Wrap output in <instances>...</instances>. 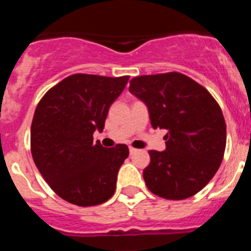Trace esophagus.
<instances>
[{"instance_id":"1","label":"esophagus","mask_w":251,"mask_h":251,"mask_svg":"<svg viewBox=\"0 0 251 251\" xmlns=\"http://www.w3.org/2000/svg\"><path fill=\"white\" fill-rule=\"evenodd\" d=\"M137 152V150L136 148H133V147H129V153L130 154H134V153Z\"/></svg>"}]
</instances>
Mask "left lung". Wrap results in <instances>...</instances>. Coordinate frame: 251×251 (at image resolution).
I'll use <instances>...</instances> for the list:
<instances>
[{"instance_id": "obj_1", "label": "left lung", "mask_w": 251, "mask_h": 251, "mask_svg": "<svg viewBox=\"0 0 251 251\" xmlns=\"http://www.w3.org/2000/svg\"><path fill=\"white\" fill-rule=\"evenodd\" d=\"M129 84V92L147 105L151 126L167 129L166 150L150 151L146 185L168 200L194 196L223 161L226 124L220 106L203 86L179 73L143 75Z\"/></svg>"}]
</instances>
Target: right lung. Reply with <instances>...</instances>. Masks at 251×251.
Listing matches in <instances>:
<instances>
[{
	"label": "right lung",
	"mask_w": 251,
	"mask_h": 251,
	"mask_svg": "<svg viewBox=\"0 0 251 251\" xmlns=\"http://www.w3.org/2000/svg\"><path fill=\"white\" fill-rule=\"evenodd\" d=\"M129 76L74 74L51 88L37 104L31 124L35 165L55 194L77 206L105 202L129 154L126 145L105 148L93 142L110 105Z\"/></svg>",
	"instance_id": "obj_1"
}]
</instances>
